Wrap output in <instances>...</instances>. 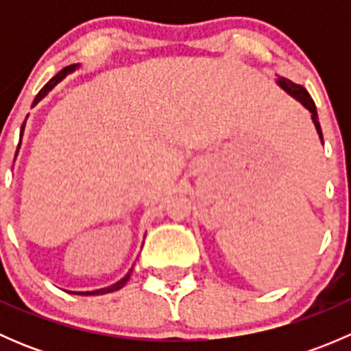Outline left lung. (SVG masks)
Instances as JSON below:
<instances>
[{
	"instance_id": "1",
	"label": "left lung",
	"mask_w": 351,
	"mask_h": 351,
	"mask_svg": "<svg viewBox=\"0 0 351 351\" xmlns=\"http://www.w3.org/2000/svg\"><path fill=\"white\" fill-rule=\"evenodd\" d=\"M277 84L280 88H284V90L287 91V93L290 95V97L295 98L297 101H300V104L304 105L307 110L311 112V117H313V122L314 125H316V130L317 134H319V139L323 141V132H321V125H319V120H317V112H316V105H314L313 98H311V95L307 93L306 88H302L300 84H295L292 83L290 80H287V77H282L278 76L277 77Z\"/></svg>"
}]
</instances>
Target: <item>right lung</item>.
Here are the masks:
<instances>
[{
	"label": "right lung",
	"mask_w": 351,
	"mask_h": 351,
	"mask_svg": "<svg viewBox=\"0 0 351 351\" xmlns=\"http://www.w3.org/2000/svg\"><path fill=\"white\" fill-rule=\"evenodd\" d=\"M77 67V64H73V66H67V67H64V69H61L59 71L58 74H56L54 77H52L51 81H49L47 84H45L44 88H42L40 91H38L37 93V97H35V100H34V105H37L38 101L42 100V98L45 97V95L49 93V91L52 90V88L56 86V84L59 83V81H62L66 77V74H69V73H73L74 69H76ZM34 105H32V107H34ZM28 117V115H27ZM23 129H25V122L22 123V129H20V141H22V136H23ZM19 149H20V144H19V147H16V154H19ZM16 154H15V158H16ZM130 274H132V268H130L129 271H127V275L123 278H120L119 282H117V284H113V285H110V287H105V289H98V290H93V292H71V293H77V295H100V293H108V292H115V290H119V289H122L123 285L127 284V280H129L130 278Z\"/></svg>",
	"instance_id": "obj_1"
}]
</instances>
